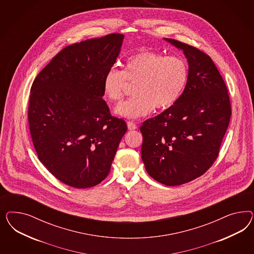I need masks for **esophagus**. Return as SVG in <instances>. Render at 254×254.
I'll use <instances>...</instances> for the list:
<instances>
[{"label": "esophagus", "mask_w": 254, "mask_h": 254, "mask_svg": "<svg viewBox=\"0 0 254 254\" xmlns=\"http://www.w3.org/2000/svg\"><path fill=\"white\" fill-rule=\"evenodd\" d=\"M127 128H128L129 130H134V129L137 128V126H136V124L133 123V122H131V121H128V122H127Z\"/></svg>", "instance_id": "obj_1"}]
</instances>
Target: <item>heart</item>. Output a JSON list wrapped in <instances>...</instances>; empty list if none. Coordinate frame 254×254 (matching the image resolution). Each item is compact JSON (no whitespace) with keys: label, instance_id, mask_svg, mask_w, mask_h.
<instances>
[{"label":"heart","instance_id":"1","mask_svg":"<svg viewBox=\"0 0 254 254\" xmlns=\"http://www.w3.org/2000/svg\"><path fill=\"white\" fill-rule=\"evenodd\" d=\"M189 68L185 59L144 50L129 57L124 70L113 67L102 81V94L106 100L118 101L123 97L127 81L136 82L130 99L119 103L115 113L127 118L149 115L154 108L165 110L177 102L185 91Z\"/></svg>","mask_w":254,"mask_h":254}]
</instances>
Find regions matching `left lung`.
Returning <instances> with one entry per match:
<instances>
[{
  "mask_svg": "<svg viewBox=\"0 0 254 254\" xmlns=\"http://www.w3.org/2000/svg\"><path fill=\"white\" fill-rule=\"evenodd\" d=\"M182 50L189 78L175 104L140 127L141 158L148 174L175 186L203 175L215 161L228 127V90L215 64L195 47L164 38Z\"/></svg>",
  "mask_w": 254,
  "mask_h": 254,
  "instance_id": "8db88e82",
  "label": "left lung"
}]
</instances>
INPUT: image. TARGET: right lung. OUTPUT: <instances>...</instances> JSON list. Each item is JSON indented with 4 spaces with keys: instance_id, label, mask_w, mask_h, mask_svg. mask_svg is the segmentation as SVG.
Returning a JSON list of instances; mask_svg holds the SVG:
<instances>
[{
    "instance_id": "right-lung-1",
    "label": "right lung",
    "mask_w": 254,
    "mask_h": 254,
    "mask_svg": "<svg viewBox=\"0 0 254 254\" xmlns=\"http://www.w3.org/2000/svg\"><path fill=\"white\" fill-rule=\"evenodd\" d=\"M123 40L113 33L67 46L31 85L28 118L39 160L71 187L89 188L107 177L127 129L102 99L103 77Z\"/></svg>"
}]
</instances>
